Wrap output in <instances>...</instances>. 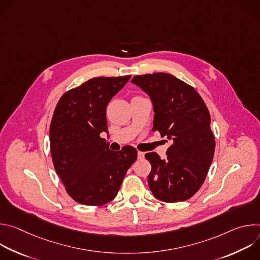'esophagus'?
Returning <instances> with one entry per match:
<instances>
[{
	"label": "esophagus",
	"mask_w": 260,
	"mask_h": 260,
	"mask_svg": "<svg viewBox=\"0 0 260 260\" xmlns=\"http://www.w3.org/2000/svg\"><path fill=\"white\" fill-rule=\"evenodd\" d=\"M144 156H145V153H144V152H142V151H138V158H139V159L144 158Z\"/></svg>",
	"instance_id": "obj_1"
}]
</instances>
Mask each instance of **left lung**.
<instances>
[{
    "label": "left lung",
    "mask_w": 260,
    "mask_h": 260,
    "mask_svg": "<svg viewBox=\"0 0 260 260\" xmlns=\"http://www.w3.org/2000/svg\"><path fill=\"white\" fill-rule=\"evenodd\" d=\"M150 95L154 109L152 131L172 140L167 157L146 153L151 164L148 185L161 202L193 197L207 177L215 151L209 110L191 85L168 73L137 75L132 80Z\"/></svg>",
    "instance_id": "1"
}]
</instances>
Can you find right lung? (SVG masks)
<instances>
[{"mask_svg": "<svg viewBox=\"0 0 260 260\" xmlns=\"http://www.w3.org/2000/svg\"><path fill=\"white\" fill-rule=\"evenodd\" d=\"M129 79L131 75L91 78L66 91L56 104L49 131L52 162L67 193L79 204L112 201L137 159L136 148L112 151L100 135L108 133V103Z\"/></svg>", "mask_w": 260, "mask_h": 260, "instance_id": "add662e5", "label": "right lung"}]
</instances>
